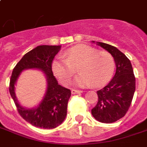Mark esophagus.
Instances as JSON below:
<instances>
[{
	"label": "esophagus",
	"instance_id": "1",
	"mask_svg": "<svg viewBox=\"0 0 147 147\" xmlns=\"http://www.w3.org/2000/svg\"><path fill=\"white\" fill-rule=\"evenodd\" d=\"M82 91H79V90H76V89H71V94H80L82 93Z\"/></svg>",
	"mask_w": 147,
	"mask_h": 147
}]
</instances>
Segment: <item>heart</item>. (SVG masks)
<instances>
[{
  "mask_svg": "<svg viewBox=\"0 0 147 147\" xmlns=\"http://www.w3.org/2000/svg\"><path fill=\"white\" fill-rule=\"evenodd\" d=\"M114 69L115 61L111 54L87 45L71 47L64 56L53 62L54 75L63 84L69 83L78 69L81 74L76 84L78 86L91 84L94 87L103 86L111 80Z\"/></svg>",
  "mask_w": 147,
  "mask_h": 147,
  "instance_id": "obj_1",
  "label": "heart"
}]
</instances>
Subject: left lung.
Returning <instances> with one entry per match:
<instances>
[{
	"label": "left lung",
	"instance_id": "8db88e82",
	"mask_svg": "<svg viewBox=\"0 0 147 147\" xmlns=\"http://www.w3.org/2000/svg\"><path fill=\"white\" fill-rule=\"evenodd\" d=\"M97 43L114 57L116 73L106 86L97 92L98 100L92 114L97 121L110 123L122 118L127 112L134 94L136 80L130 59L123 53L111 45Z\"/></svg>",
	"mask_w": 147,
	"mask_h": 147
}]
</instances>
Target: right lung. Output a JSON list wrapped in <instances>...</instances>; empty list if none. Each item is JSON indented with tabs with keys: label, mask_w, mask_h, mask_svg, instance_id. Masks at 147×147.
Returning a JSON list of instances; mask_svg holds the SVG:
<instances>
[{
	"label": "right lung",
	"mask_w": 147,
	"mask_h": 147,
	"mask_svg": "<svg viewBox=\"0 0 147 147\" xmlns=\"http://www.w3.org/2000/svg\"><path fill=\"white\" fill-rule=\"evenodd\" d=\"M60 46H39L26 53L13 69L9 92L20 115L28 123L42 129H53L63 122L67 114L68 101L71 91L58 84L53 76L52 65L59 52ZM38 68L45 71L47 79V90L37 107L24 109L19 105L14 92V85L20 72L24 69Z\"/></svg>",
	"instance_id": "obj_1"
}]
</instances>
